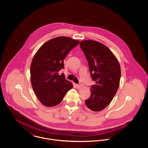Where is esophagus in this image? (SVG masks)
I'll list each match as a JSON object with an SVG mask.
<instances>
[{"mask_svg":"<svg viewBox=\"0 0 148 148\" xmlns=\"http://www.w3.org/2000/svg\"><path fill=\"white\" fill-rule=\"evenodd\" d=\"M77 89H80L82 86H83V84H77Z\"/></svg>","mask_w":148,"mask_h":148,"instance_id":"34e87169","label":"esophagus"}]
</instances>
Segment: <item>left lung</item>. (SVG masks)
I'll return each instance as SVG.
<instances>
[{
  "label": "left lung",
  "instance_id": "obj_1",
  "mask_svg": "<svg viewBox=\"0 0 148 148\" xmlns=\"http://www.w3.org/2000/svg\"><path fill=\"white\" fill-rule=\"evenodd\" d=\"M80 46L88 62L92 80L90 98L85 101L92 111L100 112L112 101L119 86L120 66L116 56L104 44L92 40H83Z\"/></svg>",
  "mask_w": 148,
  "mask_h": 148
}]
</instances>
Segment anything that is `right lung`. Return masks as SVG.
Returning <instances> with one entry per match:
<instances>
[{
	"label": "right lung",
	"instance_id": "obj_1",
	"mask_svg": "<svg viewBox=\"0 0 148 148\" xmlns=\"http://www.w3.org/2000/svg\"><path fill=\"white\" fill-rule=\"evenodd\" d=\"M79 41L66 36H58L45 42L35 53L30 65V80L35 95L43 106L59 104L73 88L63 73L64 60Z\"/></svg>",
	"mask_w": 148,
	"mask_h": 148
}]
</instances>
